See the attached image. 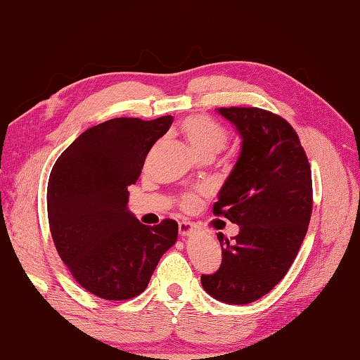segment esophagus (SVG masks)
<instances>
[{
  "mask_svg": "<svg viewBox=\"0 0 360 360\" xmlns=\"http://www.w3.org/2000/svg\"><path fill=\"white\" fill-rule=\"evenodd\" d=\"M195 227H197V225H195V224L191 222V221H181V222H179V235H181V236L191 235L192 231L195 230Z\"/></svg>",
  "mask_w": 360,
  "mask_h": 360,
  "instance_id": "1",
  "label": "esophagus"
}]
</instances>
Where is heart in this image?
Segmentation results:
<instances>
[{
    "label": "heart",
    "instance_id": "heart-1",
    "mask_svg": "<svg viewBox=\"0 0 360 360\" xmlns=\"http://www.w3.org/2000/svg\"><path fill=\"white\" fill-rule=\"evenodd\" d=\"M181 133L191 148L202 158L214 157L229 143V131L206 115H191L181 124ZM200 203L197 192H188L182 198L186 210H193Z\"/></svg>",
    "mask_w": 360,
    "mask_h": 360
}]
</instances>
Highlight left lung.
I'll list each match as a JSON object with an SVG mask.
<instances>
[{
	"mask_svg": "<svg viewBox=\"0 0 360 360\" xmlns=\"http://www.w3.org/2000/svg\"><path fill=\"white\" fill-rule=\"evenodd\" d=\"M219 114L236 127L243 143L212 212L238 224L240 233L233 241L217 235L221 266L202 275V285L219 302L246 304L268 294L294 264L311 217V168L281 115L235 106Z\"/></svg>",
	"mask_w": 360,
	"mask_h": 360,
	"instance_id": "8db88e82",
	"label": "left lung"
}]
</instances>
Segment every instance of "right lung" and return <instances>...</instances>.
Returning a JSON list of instances; mask_svg holds the SVG:
<instances>
[{"instance_id":"1","label":"right lung","mask_w":360,"mask_h":360,"mask_svg":"<svg viewBox=\"0 0 360 360\" xmlns=\"http://www.w3.org/2000/svg\"><path fill=\"white\" fill-rule=\"evenodd\" d=\"M117 117L85 130L57 158L47 184L53 245L77 284L105 300L148 288L158 260L178 240L173 219L148 227L127 208L152 146L172 125Z\"/></svg>"}]
</instances>
